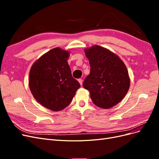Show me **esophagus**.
I'll return each instance as SVG.
<instances>
[{"label": "esophagus", "mask_w": 159, "mask_h": 159, "mask_svg": "<svg viewBox=\"0 0 159 159\" xmlns=\"http://www.w3.org/2000/svg\"><path fill=\"white\" fill-rule=\"evenodd\" d=\"M78 81H79L80 84L81 85H82V84H83V80H81V79H79V80H78Z\"/></svg>", "instance_id": "34e87169"}]
</instances>
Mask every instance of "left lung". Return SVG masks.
Segmentation results:
<instances>
[{"mask_svg": "<svg viewBox=\"0 0 159 159\" xmlns=\"http://www.w3.org/2000/svg\"><path fill=\"white\" fill-rule=\"evenodd\" d=\"M91 71L83 83L93 103L109 109L121 102L130 87L127 67L115 53L98 45L85 48Z\"/></svg>", "mask_w": 159, "mask_h": 159, "instance_id": "1", "label": "left lung"}]
</instances>
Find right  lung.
Masks as SVG:
<instances>
[{"label": "right lung", "mask_w": 159, "mask_h": 159, "mask_svg": "<svg viewBox=\"0 0 159 159\" xmlns=\"http://www.w3.org/2000/svg\"><path fill=\"white\" fill-rule=\"evenodd\" d=\"M70 53L60 48H53L36 60L30 70L28 85L34 98L54 111L68 106L80 87L71 75Z\"/></svg>", "instance_id": "right-lung-1"}]
</instances>
